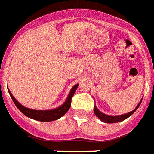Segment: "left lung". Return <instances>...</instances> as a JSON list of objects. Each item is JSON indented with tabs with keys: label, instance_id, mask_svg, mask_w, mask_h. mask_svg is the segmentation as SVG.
Wrapping results in <instances>:
<instances>
[{
	"label": "left lung",
	"instance_id": "obj_1",
	"mask_svg": "<svg viewBox=\"0 0 154 154\" xmlns=\"http://www.w3.org/2000/svg\"><path fill=\"white\" fill-rule=\"evenodd\" d=\"M141 102H142V100H141V101L139 103V104L137 105V106L136 107L135 109L133 110V111H131L130 112H128V113L124 114V115L115 116H113L106 115V114H104V113H103V112H100L99 110H98V109L96 108V106H94V113L97 116L98 118H99L100 120L103 121V122H104V123H119V122H121V121H123V120H124V119H127L128 117H130V116H131L133 112H135L136 110L139 108L140 105L141 104Z\"/></svg>",
	"mask_w": 154,
	"mask_h": 154
}]
</instances>
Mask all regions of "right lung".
Segmentation results:
<instances>
[{
  "instance_id": "1",
  "label": "right lung",
  "mask_w": 154,
  "mask_h": 154,
  "mask_svg": "<svg viewBox=\"0 0 154 154\" xmlns=\"http://www.w3.org/2000/svg\"><path fill=\"white\" fill-rule=\"evenodd\" d=\"M79 84H76L73 86V88L71 90L70 93H69V96H68L66 101L65 102L63 105H62L60 107L58 108L54 109L51 110H35V109H31L26 108V107L23 106L22 105L20 104L15 99V98L14 97L11 92L8 90L9 94H10L12 100H13L14 103L15 104L16 106L17 107L20 111L22 112L23 114L28 116V117L31 118V119H35V120L41 121V122H50V121H54L56 119H59L62 116H63L66 112H68V110L69 109L71 106V103H72V98L74 96L75 92L76 89L78 87Z\"/></svg>"
}]
</instances>
